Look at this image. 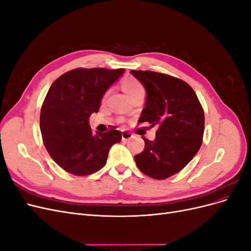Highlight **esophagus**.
I'll return each mask as SVG.
<instances>
[{"instance_id":"obj_1","label":"esophagus","mask_w":251,"mask_h":251,"mask_svg":"<svg viewBox=\"0 0 251 251\" xmlns=\"http://www.w3.org/2000/svg\"><path fill=\"white\" fill-rule=\"evenodd\" d=\"M121 137H123V140H128V139L133 137V134H131L130 132L123 131V132H121Z\"/></svg>"}]
</instances>
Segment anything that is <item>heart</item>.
I'll use <instances>...</instances> for the list:
<instances>
[{
  "label": "heart",
  "instance_id": "b5f03b06",
  "mask_svg": "<svg viewBox=\"0 0 251 251\" xmlns=\"http://www.w3.org/2000/svg\"><path fill=\"white\" fill-rule=\"evenodd\" d=\"M123 89L128 98H132L136 94L144 93V87L142 83L134 77H127L123 81ZM107 95V94H105Z\"/></svg>",
  "mask_w": 251,
  "mask_h": 251
}]
</instances>
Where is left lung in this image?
Instances as JSON below:
<instances>
[{"mask_svg": "<svg viewBox=\"0 0 251 251\" xmlns=\"http://www.w3.org/2000/svg\"><path fill=\"white\" fill-rule=\"evenodd\" d=\"M147 91L139 123L158 126L156 138L146 137L144 150L135 156L138 169L154 179H166L192 160L202 144L204 112L193 88L185 81L153 71L132 70Z\"/></svg>", "mask_w": 251, "mask_h": 251, "instance_id": "obj_1", "label": "left lung"}]
</instances>
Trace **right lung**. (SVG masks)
I'll list each match as a JSON object with an SVG mask.
<instances>
[{
	"label": "right lung",
	"mask_w": 251,
	"mask_h": 251,
	"mask_svg": "<svg viewBox=\"0 0 251 251\" xmlns=\"http://www.w3.org/2000/svg\"><path fill=\"white\" fill-rule=\"evenodd\" d=\"M125 69H74L52 83L41 110L40 127L45 148L60 168L76 176H86L105 165L113 144L121 132L93 133L89 125L102 96Z\"/></svg>",
	"instance_id": "right-lung-1"
}]
</instances>
